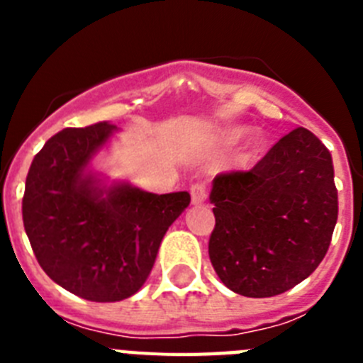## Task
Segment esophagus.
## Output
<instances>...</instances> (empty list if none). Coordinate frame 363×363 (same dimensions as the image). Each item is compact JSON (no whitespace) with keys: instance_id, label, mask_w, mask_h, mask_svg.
Returning <instances> with one entry per match:
<instances>
[{"instance_id":"34e87169","label":"esophagus","mask_w":363,"mask_h":363,"mask_svg":"<svg viewBox=\"0 0 363 363\" xmlns=\"http://www.w3.org/2000/svg\"><path fill=\"white\" fill-rule=\"evenodd\" d=\"M191 200L194 205H200L207 200V187L201 182H196V184L191 185Z\"/></svg>"}]
</instances>
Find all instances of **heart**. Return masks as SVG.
<instances>
[{
	"mask_svg": "<svg viewBox=\"0 0 363 363\" xmlns=\"http://www.w3.org/2000/svg\"><path fill=\"white\" fill-rule=\"evenodd\" d=\"M247 134H249V129H245V127H233V129H229L223 133L221 140H223V143H225V145L230 147V145H236V143L242 142Z\"/></svg>",
	"mask_w": 363,
	"mask_h": 363,
	"instance_id": "b5f03b06",
	"label": "heart"
}]
</instances>
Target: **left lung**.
<instances>
[{"label":"left lung","instance_id":"1","mask_svg":"<svg viewBox=\"0 0 363 363\" xmlns=\"http://www.w3.org/2000/svg\"><path fill=\"white\" fill-rule=\"evenodd\" d=\"M209 198L211 264L230 291L249 298L277 296L313 274L338 218L331 152L303 127L251 171L218 174Z\"/></svg>","mask_w":363,"mask_h":363}]
</instances>
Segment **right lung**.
Masks as SVG:
<instances>
[{"label":"right lung","mask_w":363,"mask_h":363,"mask_svg":"<svg viewBox=\"0 0 363 363\" xmlns=\"http://www.w3.org/2000/svg\"><path fill=\"white\" fill-rule=\"evenodd\" d=\"M114 130L101 121L54 134L25 182L23 225L38 264L63 289L91 301H120L142 289L167 229L191 203L187 191L105 187L89 172Z\"/></svg>","instance_id":"right-lung-1"}]
</instances>
